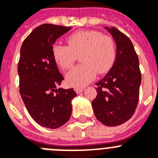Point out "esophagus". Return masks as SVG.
I'll return each instance as SVG.
<instances>
[{
    "mask_svg": "<svg viewBox=\"0 0 158 158\" xmlns=\"http://www.w3.org/2000/svg\"><path fill=\"white\" fill-rule=\"evenodd\" d=\"M74 91L76 92V93H77V94H80V93H81L82 92L84 91V89H81V88H75Z\"/></svg>",
    "mask_w": 158,
    "mask_h": 158,
    "instance_id": "34e87169",
    "label": "esophagus"
}]
</instances>
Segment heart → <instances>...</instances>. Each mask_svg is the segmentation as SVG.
Instances as JSON below:
<instances>
[{
  "label": "heart",
  "instance_id": "1",
  "mask_svg": "<svg viewBox=\"0 0 158 158\" xmlns=\"http://www.w3.org/2000/svg\"><path fill=\"white\" fill-rule=\"evenodd\" d=\"M68 45L54 44L52 55L62 69H68L80 55V65L73 68L65 79L72 87H85L94 80L96 73H105L111 69L116 58L115 42L108 35L95 30H80L66 39Z\"/></svg>",
  "mask_w": 158,
  "mask_h": 158
}]
</instances>
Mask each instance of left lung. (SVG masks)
Masks as SVG:
<instances>
[{"label": "left lung", "instance_id": "left-lung-1", "mask_svg": "<svg viewBox=\"0 0 158 158\" xmlns=\"http://www.w3.org/2000/svg\"><path fill=\"white\" fill-rule=\"evenodd\" d=\"M116 43L115 63L96 83V97L92 102L94 114L107 127L124 123L134 115L139 103L141 71L133 43L115 27H105Z\"/></svg>", "mask_w": 158, "mask_h": 158}]
</instances>
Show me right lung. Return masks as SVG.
<instances>
[{"label": "right lung", "instance_id": "obj_1", "mask_svg": "<svg viewBox=\"0 0 158 158\" xmlns=\"http://www.w3.org/2000/svg\"><path fill=\"white\" fill-rule=\"evenodd\" d=\"M70 27L42 24L27 36L20 49L18 63L19 93L31 118L43 127L56 129L69 120L73 89H58L64 77L52 55L57 39Z\"/></svg>", "mask_w": 158, "mask_h": 158}]
</instances>
